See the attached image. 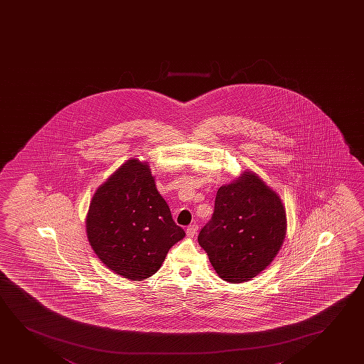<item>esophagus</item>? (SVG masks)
Returning <instances> with one entry per match:
<instances>
[{
  "mask_svg": "<svg viewBox=\"0 0 364 364\" xmlns=\"http://www.w3.org/2000/svg\"><path fill=\"white\" fill-rule=\"evenodd\" d=\"M196 232H198V225L193 224V225H190V227H188V229H186V237H196Z\"/></svg>",
  "mask_w": 364,
  "mask_h": 364,
  "instance_id": "obj_1",
  "label": "esophagus"
}]
</instances>
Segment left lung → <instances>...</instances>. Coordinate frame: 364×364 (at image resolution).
Segmentation results:
<instances>
[{
  "instance_id": "1",
  "label": "left lung",
  "mask_w": 364,
  "mask_h": 364,
  "mask_svg": "<svg viewBox=\"0 0 364 364\" xmlns=\"http://www.w3.org/2000/svg\"><path fill=\"white\" fill-rule=\"evenodd\" d=\"M287 234L285 208L277 191L250 170L223 185L214 214L198 242L223 280L244 283L274 260Z\"/></svg>"
}]
</instances>
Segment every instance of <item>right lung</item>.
<instances>
[{
	"mask_svg": "<svg viewBox=\"0 0 364 364\" xmlns=\"http://www.w3.org/2000/svg\"><path fill=\"white\" fill-rule=\"evenodd\" d=\"M86 232L97 258L115 274L146 279L185 237L159 194L146 161L130 159L96 189Z\"/></svg>",
	"mask_w": 364,
	"mask_h": 364,
	"instance_id": "add662e5",
	"label": "right lung"
}]
</instances>
